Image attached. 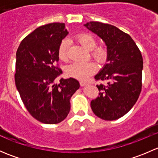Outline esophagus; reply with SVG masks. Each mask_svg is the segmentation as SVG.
<instances>
[{
    "label": "esophagus",
    "mask_w": 158,
    "mask_h": 158,
    "mask_svg": "<svg viewBox=\"0 0 158 158\" xmlns=\"http://www.w3.org/2000/svg\"><path fill=\"white\" fill-rule=\"evenodd\" d=\"M79 83H80V85L81 86H85V85H86L87 84V82H84V81H81L80 82H79Z\"/></svg>",
    "instance_id": "esophagus-1"
}]
</instances>
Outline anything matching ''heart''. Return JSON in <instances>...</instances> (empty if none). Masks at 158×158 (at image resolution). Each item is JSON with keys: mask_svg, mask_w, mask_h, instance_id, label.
Wrapping results in <instances>:
<instances>
[{"mask_svg": "<svg viewBox=\"0 0 158 158\" xmlns=\"http://www.w3.org/2000/svg\"><path fill=\"white\" fill-rule=\"evenodd\" d=\"M76 40L80 45L87 50L91 51V56L96 61L102 63L106 60L108 56V50L106 47H97V43L93 36L89 33H79L76 36ZM68 48H69V42L67 40H63L60 44L58 48L59 58L63 61H66L68 60ZM97 70V66L93 62H87L85 63H73L69 65L66 69V73L70 77L79 79V80H85Z\"/></svg>", "mask_w": 158, "mask_h": 158, "instance_id": "heart-1", "label": "heart"}]
</instances>
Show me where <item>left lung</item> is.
Listing matches in <instances>:
<instances>
[{"label":"left lung","instance_id":"left-lung-1","mask_svg":"<svg viewBox=\"0 0 158 158\" xmlns=\"http://www.w3.org/2000/svg\"><path fill=\"white\" fill-rule=\"evenodd\" d=\"M84 26L104 41L108 50L106 63L95 79L109 82L96 85L99 95L91 108L100 118L116 120L131 109L141 93L142 56L132 38L116 27L95 21Z\"/></svg>","mask_w":158,"mask_h":158}]
</instances>
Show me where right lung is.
I'll use <instances>...</instances> for the list:
<instances>
[{
  "label": "right lung",
  "mask_w": 158,
  "mask_h": 158,
  "mask_svg": "<svg viewBox=\"0 0 158 158\" xmlns=\"http://www.w3.org/2000/svg\"><path fill=\"white\" fill-rule=\"evenodd\" d=\"M68 33L63 23L41 26L22 40L16 53V87L30 114L44 124L66 118L70 98L80 86L73 78L55 83L63 73L56 66L58 48Z\"/></svg>",
  "instance_id": "right-lung-1"
}]
</instances>
